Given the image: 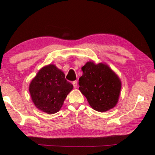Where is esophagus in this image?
<instances>
[{
    "instance_id": "1",
    "label": "esophagus",
    "mask_w": 155,
    "mask_h": 155,
    "mask_svg": "<svg viewBox=\"0 0 155 155\" xmlns=\"http://www.w3.org/2000/svg\"><path fill=\"white\" fill-rule=\"evenodd\" d=\"M72 84H73V86H74V88H77V81H73V83H72Z\"/></svg>"
}]
</instances>
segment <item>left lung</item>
<instances>
[{
    "mask_svg": "<svg viewBox=\"0 0 155 155\" xmlns=\"http://www.w3.org/2000/svg\"><path fill=\"white\" fill-rule=\"evenodd\" d=\"M79 90L86 97L91 108L105 112L116 106L122 82L114 71L104 63L87 61L81 68Z\"/></svg>",
    "mask_w": 155,
    "mask_h": 155,
    "instance_id": "obj_1",
    "label": "left lung"
}]
</instances>
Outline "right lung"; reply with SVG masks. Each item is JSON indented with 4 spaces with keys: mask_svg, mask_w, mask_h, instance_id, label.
<instances>
[{
    "mask_svg": "<svg viewBox=\"0 0 155 155\" xmlns=\"http://www.w3.org/2000/svg\"><path fill=\"white\" fill-rule=\"evenodd\" d=\"M72 89V84L65 79L64 73L54 64L41 68L28 87L35 106L48 114H54L61 109Z\"/></svg>",
    "mask_w": 155,
    "mask_h": 155,
    "instance_id": "1",
    "label": "right lung"
}]
</instances>
